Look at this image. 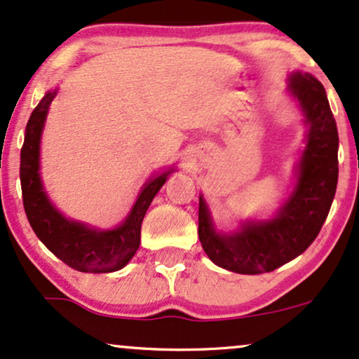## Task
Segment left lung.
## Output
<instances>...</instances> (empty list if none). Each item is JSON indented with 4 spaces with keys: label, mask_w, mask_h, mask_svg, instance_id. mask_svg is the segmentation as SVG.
Returning <instances> with one entry per match:
<instances>
[{
    "label": "left lung",
    "mask_w": 359,
    "mask_h": 359,
    "mask_svg": "<svg viewBox=\"0 0 359 359\" xmlns=\"http://www.w3.org/2000/svg\"><path fill=\"white\" fill-rule=\"evenodd\" d=\"M291 95L298 100L308 125L306 148L298 163L294 189L278 215L246 221L240 231L218 233L200 196L198 236L208 258L228 271L261 274L294 259L315 241L330 213L338 184V130L325 88L311 74L290 76Z\"/></svg>",
    "instance_id": "left-lung-1"
}]
</instances>
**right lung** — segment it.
Wrapping results in <instances>:
<instances>
[{"label":"right lung","instance_id":"obj_1","mask_svg":"<svg viewBox=\"0 0 359 359\" xmlns=\"http://www.w3.org/2000/svg\"><path fill=\"white\" fill-rule=\"evenodd\" d=\"M55 96L56 90L48 91L33 109L26 125L20 163L26 216L44 246L68 266L83 273L118 271L126 266L128 261L138 251L141 223L146 210L172 170L161 172L144 183L125 223L118 228L103 231L65 218L48 200L39 176V141L48 109Z\"/></svg>","mask_w":359,"mask_h":359}]
</instances>
